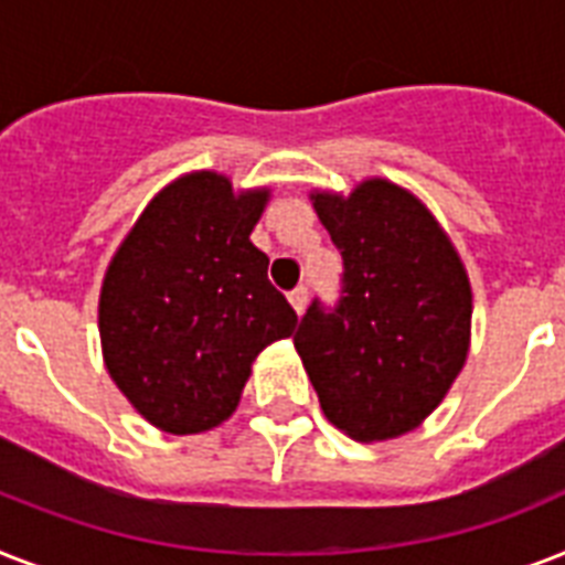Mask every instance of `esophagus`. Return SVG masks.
<instances>
[{"instance_id":"obj_1","label":"esophagus","mask_w":565,"mask_h":565,"mask_svg":"<svg viewBox=\"0 0 565 565\" xmlns=\"http://www.w3.org/2000/svg\"><path fill=\"white\" fill-rule=\"evenodd\" d=\"M290 305L296 308V313H301V310L308 308V287H305V284H299L296 290H290Z\"/></svg>"}]
</instances>
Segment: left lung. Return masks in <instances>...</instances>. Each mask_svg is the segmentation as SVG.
<instances>
[{
    "instance_id": "left-lung-1",
    "label": "left lung",
    "mask_w": 565,
    "mask_h": 565,
    "mask_svg": "<svg viewBox=\"0 0 565 565\" xmlns=\"http://www.w3.org/2000/svg\"><path fill=\"white\" fill-rule=\"evenodd\" d=\"M343 257L334 305L310 301L292 337L328 422L349 437H398L463 370L472 290L434 216L390 181L313 195Z\"/></svg>"
}]
</instances>
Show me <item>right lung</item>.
<instances>
[{
	"label": "right lung",
	"mask_w": 565,
	"mask_h": 565,
	"mask_svg": "<svg viewBox=\"0 0 565 565\" xmlns=\"http://www.w3.org/2000/svg\"><path fill=\"white\" fill-rule=\"evenodd\" d=\"M266 190L195 172L158 193L110 260L99 334L110 377L146 419L199 434L228 419L257 354L292 334L290 301L248 239Z\"/></svg>",
	"instance_id": "obj_1"
}]
</instances>
